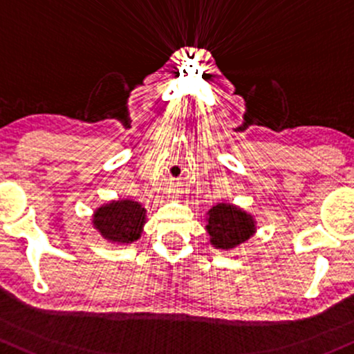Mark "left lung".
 I'll list each match as a JSON object with an SVG mask.
<instances>
[{
    "label": "left lung",
    "instance_id": "1",
    "mask_svg": "<svg viewBox=\"0 0 354 354\" xmlns=\"http://www.w3.org/2000/svg\"><path fill=\"white\" fill-rule=\"evenodd\" d=\"M211 243L216 248L230 250L241 245L254 233L252 216L230 204H218L209 211L206 226Z\"/></svg>",
    "mask_w": 354,
    "mask_h": 354
}]
</instances>
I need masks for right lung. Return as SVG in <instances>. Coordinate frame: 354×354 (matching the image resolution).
Listing matches in <instances>:
<instances>
[{
	"mask_svg": "<svg viewBox=\"0 0 354 354\" xmlns=\"http://www.w3.org/2000/svg\"><path fill=\"white\" fill-rule=\"evenodd\" d=\"M145 223V209L135 201H118L102 206L94 214V226L111 241H136Z\"/></svg>",
	"mask_w": 354,
	"mask_h": 354,
	"instance_id": "1",
	"label": "right lung"
}]
</instances>
